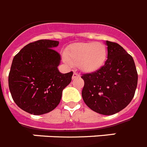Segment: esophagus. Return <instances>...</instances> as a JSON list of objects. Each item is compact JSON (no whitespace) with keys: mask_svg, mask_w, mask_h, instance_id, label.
Returning <instances> with one entry per match:
<instances>
[{"mask_svg":"<svg viewBox=\"0 0 147 147\" xmlns=\"http://www.w3.org/2000/svg\"><path fill=\"white\" fill-rule=\"evenodd\" d=\"M80 74H79L78 73H76V72H74V74H73V80L74 79H76V78H78V77H80Z\"/></svg>","mask_w":147,"mask_h":147,"instance_id":"esophagus-1","label":"esophagus"}]
</instances>
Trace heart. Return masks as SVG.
<instances>
[{
  "mask_svg": "<svg viewBox=\"0 0 147 147\" xmlns=\"http://www.w3.org/2000/svg\"><path fill=\"white\" fill-rule=\"evenodd\" d=\"M67 60L79 65L82 71L93 72L102 67L107 58L106 46L97 42H84L72 45L66 53Z\"/></svg>",
  "mask_w": 147,
  "mask_h": 147,
  "instance_id": "1",
  "label": "heart"
}]
</instances>
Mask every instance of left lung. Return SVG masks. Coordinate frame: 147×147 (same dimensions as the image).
<instances>
[{
	"instance_id": "obj_1",
	"label": "left lung",
	"mask_w": 147,
	"mask_h": 147,
	"mask_svg": "<svg viewBox=\"0 0 147 147\" xmlns=\"http://www.w3.org/2000/svg\"><path fill=\"white\" fill-rule=\"evenodd\" d=\"M107 60L94 72L84 74L82 96L95 112L111 115L119 112L133 99L138 85L135 61L120 45L106 41Z\"/></svg>"
}]
</instances>
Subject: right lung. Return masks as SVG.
<instances>
[{"label":"right lung","instance_id":"right-lung-1","mask_svg":"<svg viewBox=\"0 0 147 147\" xmlns=\"http://www.w3.org/2000/svg\"><path fill=\"white\" fill-rule=\"evenodd\" d=\"M59 41L38 40L15 56L9 74V88L20 109L35 115L53 111L62 91L71 82L73 72L61 74L57 67L61 57L54 49Z\"/></svg>","mask_w":147,"mask_h":147}]
</instances>
